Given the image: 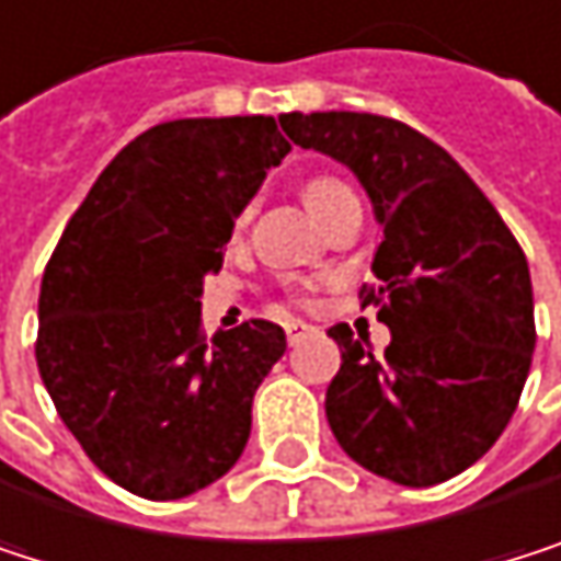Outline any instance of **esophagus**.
Wrapping results in <instances>:
<instances>
[{
  "instance_id": "obj_1",
  "label": "esophagus",
  "mask_w": 561,
  "mask_h": 561,
  "mask_svg": "<svg viewBox=\"0 0 561 561\" xmlns=\"http://www.w3.org/2000/svg\"><path fill=\"white\" fill-rule=\"evenodd\" d=\"M309 332H312V325H306V322H286V339H289V345H299Z\"/></svg>"
}]
</instances>
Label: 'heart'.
<instances>
[{"label": "heart", "mask_w": 561, "mask_h": 561, "mask_svg": "<svg viewBox=\"0 0 561 561\" xmlns=\"http://www.w3.org/2000/svg\"><path fill=\"white\" fill-rule=\"evenodd\" d=\"M348 186L342 183V180H335V176H312L309 183H306V199H309V206H312V213L319 216L339 193H345ZM249 216H252V203H245L239 213H236V229H242L245 222H249Z\"/></svg>", "instance_id": "obj_1"}]
</instances>
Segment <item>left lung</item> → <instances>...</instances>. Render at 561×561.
I'll return each instance as SVG.
<instances>
[{"label": "left lung", "instance_id": "1", "mask_svg": "<svg viewBox=\"0 0 561 561\" xmlns=\"http://www.w3.org/2000/svg\"><path fill=\"white\" fill-rule=\"evenodd\" d=\"M306 150L348 163L368 190L385 242L362 309H378L391 345L342 322L329 335L342 368L325 414L365 470L434 486L477 463L506 431L536 348L526 255L463 167L421 130L378 114H283Z\"/></svg>", "mask_w": 561, "mask_h": 561}]
</instances>
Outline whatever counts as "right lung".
<instances>
[{"instance_id":"1","label":"right lung","mask_w":561,"mask_h":561,"mask_svg":"<svg viewBox=\"0 0 561 561\" xmlns=\"http://www.w3.org/2000/svg\"><path fill=\"white\" fill-rule=\"evenodd\" d=\"M293 144L272 117H183L134 137L68 219L38 293L35 362L88 460L144 500H180L242 454L275 322L206 339L203 275Z\"/></svg>"}]
</instances>
